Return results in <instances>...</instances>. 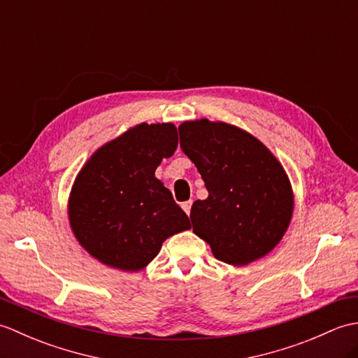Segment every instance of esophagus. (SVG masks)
<instances>
[{
  "instance_id": "obj_1",
  "label": "esophagus",
  "mask_w": 358,
  "mask_h": 358,
  "mask_svg": "<svg viewBox=\"0 0 358 358\" xmlns=\"http://www.w3.org/2000/svg\"><path fill=\"white\" fill-rule=\"evenodd\" d=\"M181 208H183V210L186 212V214L189 215L191 214V208H192V200H189V201H185L183 204H181Z\"/></svg>"
}]
</instances>
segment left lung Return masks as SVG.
<instances>
[{
  "label": "left lung",
  "mask_w": 358,
  "mask_h": 358,
  "mask_svg": "<svg viewBox=\"0 0 358 358\" xmlns=\"http://www.w3.org/2000/svg\"><path fill=\"white\" fill-rule=\"evenodd\" d=\"M178 131L180 146L209 192L192 204L194 232L227 264L245 266L269 254L294 210L283 166L254 135L223 121H186Z\"/></svg>",
  "instance_id": "1"
}]
</instances>
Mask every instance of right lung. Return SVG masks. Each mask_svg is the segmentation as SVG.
Masks as SVG:
<instances>
[{"instance_id":"right-lung-1","label":"right lung","mask_w":358,"mask_h":358,"mask_svg":"<svg viewBox=\"0 0 358 358\" xmlns=\"http://www.w3.org/2000/svg\"><path fill=\"white\" fill-rule=\"evenodd\" d=\"M177 146L172 123H141L106 143L80 171L69 196V222L80 245L98 262L141 271L166 238L191 227L155 177L162 159Z\"/></svg>"}]
</instances>
